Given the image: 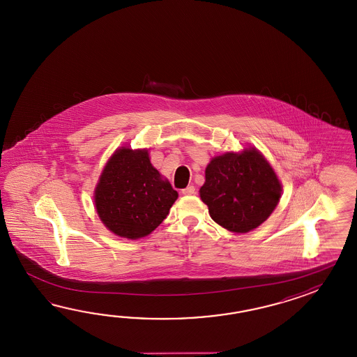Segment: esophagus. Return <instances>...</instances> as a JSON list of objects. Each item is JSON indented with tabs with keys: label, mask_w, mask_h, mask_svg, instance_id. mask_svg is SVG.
<instances>
[{
	"label": "esophagus",
	"mask_w": 357,
	"mask_h": 357,
	"mask_svg": "<svg viewBox=\"0 0 357 357\" xmlns=\"http://www.w3.org/2000/svg\"><path fill=\"white\" fill-rule=\"evenodd\" d=\"M182 194H183V195H192V194H195V188L190 185L186 189L182 190Z\"/></svg>",
	"instance_id": "34e87169"
}]
</instances>
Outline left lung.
<instances>
[{"label":"left lung","instance_id":"obj_1","mask_svg":"<svg viewBox=\"0 0 357 357\" xmlns=\"http://www.w3.org/2000/svg\"><path fill=\"white\" fill-rule=\"evenodd\" d=\"M281 192L273 168L254 148L213 158L200 188L212 220L237 234L260 226L278 204Z\"/></svg>","mask_w":357,"mask_h":357}]
</instances>
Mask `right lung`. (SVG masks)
I'll use <instances>...</instances> for the list:
<instances>
[{"label": "right lung", "mask_w": 357, "mask_h": 357, "mask_svg": "<svg viewBox=\"0 0 357 357\" xmlns=\"http://www.w3.org/2000/svg\"><path fill=\"white\" fill-rule=\"evenodd\" d=\"M177 197L153 167L148 151L121 148L103 169L94 200L99 218L109 231L135 240L160 226Z\"/></svg>", "instance_id": "1"}]
</instances>
